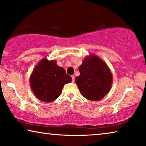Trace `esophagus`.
<instances>
[{
    "mask_svg": "<svg viewBox=\"0 0 146 146\" xmlns=\"http://www.w3.org/2000/svg\"><path fill=\"white\" fill-rule=\"evenodd\" d=\"M71 78H72V82H75V76L72 75V76H71Z\"/></svg>",
    "mask_w": 146,
    "mask_h": 146,
    "instance_id": "esophagus-1",
    "label": "esophagus"
}]
</instances>
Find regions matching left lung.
Returning <instances> with one entry per match:
<instances>
[{
    "mask_svg": "<svg viewBox=\"0 0 146 146\" xmlns=\"http://www.w3.org/2000/svg\"><path fill=\"white\" fill-rule=\"evenodd\" d=\"M80 75L75 81L82 96L99 101L110 92L113 76L108 65L95 54L86 56L79 67Z\"/></svg>",
    "mask_w": 146,
    "mask_h": 146,
    "instance_id": "obj_1",
    "label": "left lung"
}]
</instances>
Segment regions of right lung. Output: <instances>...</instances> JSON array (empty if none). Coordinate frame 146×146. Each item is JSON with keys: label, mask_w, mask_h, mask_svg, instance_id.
I'll use <instances>...</instances> for the list:
<instances>
[{"label": "right lung", "mask_w": 146, "mask_h": 146, "mask_svg": "<svg viewBox=\"0 0 146 146\" xmlns=\"http://www.w3.org/2000/svg\"><path fill=\"white\" fill-rule=\"evenodd\" d=\"M71 82V77L65 69L58 66L56 60H41L30 76V86L35 96L42 102L56 100L65 84Z\"/></svg>", "instance_id": "obj_1"}]
</instances>
